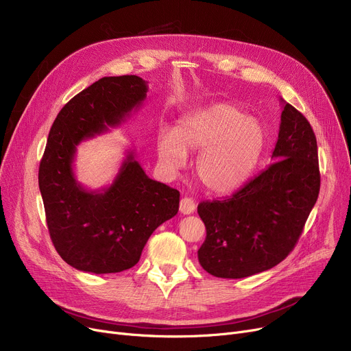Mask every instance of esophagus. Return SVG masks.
I'll use <instances>...</instances> for the list:
<instances>
[{"label": "esophagus", "mask_w": 351, "mask_h": 351, "mask_svg": "<svg viewBox=\"0 0 351 351\" xmlns=\"http://www.w3.org/2000/svg\"><path fill=\"white\" fill-rule=\"evenodd\" d=\"M179 210L182 215H191L195 212V202L191 197H183L180 199V205Z\"/></svg>", "instance_id": "34e87169"}]
</instances>
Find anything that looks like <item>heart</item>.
Returning a JSON list of instances; mask_svg holds the SVG:
<instances>
[{
	"label": "heart",
	"instance_id": "obj_1",
	"mask_svg": "<svg viewBox=\"0 0 351 351\" xmlns=\"http://www.w3.org/2000/svg\"><path fill=\"white\" fill-rule=\"evenodd\" d=\"M265 146L262 125L236 105L219 102L182 118L175 132L158 139L162 165L178 169L188 152H202L196 175L206 191L226 195L241 188L253 172Z\"/></svg>",
	"mask_w": 351,
	"mask_h": 351
}]
</instances>
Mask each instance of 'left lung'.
<instances>
[{"label": "left lung", "instance_id": "1", "mask_svg": "<svg viewBox=\"0 0 351 351\" xmlns=\"http://www.w3.org/2000/svg\"><path fill=\"white\" fill-rule=\"evenodd\" d=\"M276 160L225 200L200 202L206 239L200 266L222 279L269 270L296 246L320 191L316 135L299 110L282 99Z\"/></svg>", "mask_w": 351, "mask_h": 351}]
</instances>
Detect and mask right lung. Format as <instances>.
Returning <instances> with one entry per match:
<instances>
[{
    "instance_id": "1",
    "label": "right lung",
    "mask_w": 351,
    "mask_h": 351,
    "mask_svg": "<svg viewBox=\"0 0 351 351\" xmlns=\"http://www.w3.org/2000/svg\"><path fill=\"white\" fill-rule=\"evenodd\" d=\"M146 92L147 84L136 75L101 78L73 97L52 123L38 183L51 241L78 270L131 269L154 230L179 210V192L147 176L134 151L101 191L85 189L73 173L77 146L121 125Z\"/></svg>"
}]
</instances>
